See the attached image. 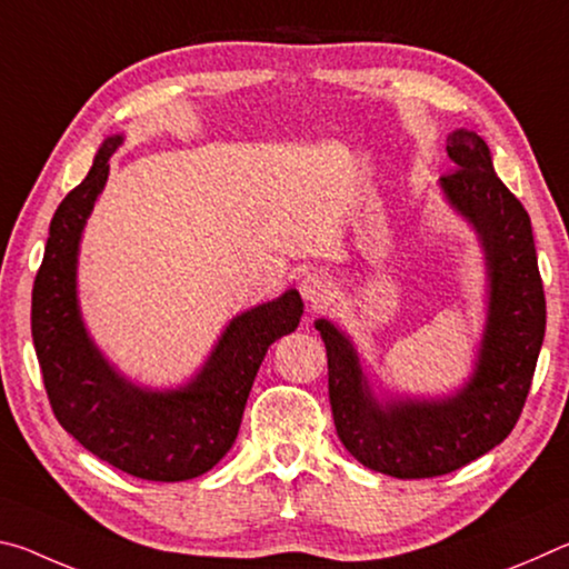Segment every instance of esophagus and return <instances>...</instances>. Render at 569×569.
Wrapping results in <instances>:
<instances>
[{"label":"esophagus","instance_id":"34e87169","mask_svg":"<svg viewBox=\"0 0 569 569\" xmlns=\"http://www.w3.org/2000/svg\"><path fill=\"white\" fill-rule=\"evenodd\" d=\"M298 291L308 306H319L331 296V281L323 273H306L298 283Z\"/></svg>","mask_w":569,"mask_h":569}]
</instances>
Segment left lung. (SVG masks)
Wrapping results in <instances>:
<instances>
[{
    "label": "left lung",
    "mask_w": 569,
    "mask_h": 569,
    "mask_svg": "<svg viewBox=\"0 0 569 569\" xmlns=\"http://www.w3.org/2000/svg\"><path fill=\"white\" fill-rule=\"evenodd\" d=\"M455 170L439 178L445 203L475 230L485 261V323L469 377L447 393L389 387L351 333L316 319L329 356V399L339 439L363 467L397 479L449 475L502 445L522 413L545 339V291L532 223L475 130L447 134Z\"/></svg>",
    "instance_id": "8db88e82"
}]
</instances>
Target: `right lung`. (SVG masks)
<instances>
[{
    "label": "right lung",
    "instance_id": "1",
    "mask_svg": "<svg viewBox=\"0 0 569 569\" xmlns=\"http://www.w3.org/2000/svg\"><path fill=\"white\" fill-rule=\"evenodd\" d=\"M124 134L102 140L92 168L57 208L32 291V341L57 421L108 465L148 481L206 475L238 437L250 387L268 346L298 329L303 301L288 288L236 313L206 361L178 387L132 381L84 323L77 268L84 226Z\"/></svg>",
    "mask_w": 569,
    "mask_h": 569
}]
</instances>
